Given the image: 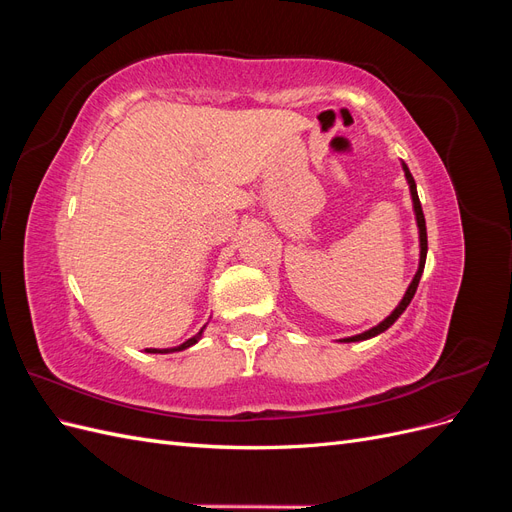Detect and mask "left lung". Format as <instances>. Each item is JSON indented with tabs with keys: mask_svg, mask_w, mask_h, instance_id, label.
Returning <instances> with one entry per match:
<instances>
[{
	"mask_svg": "<svg viewBox=\"0 0 512 512\" xmlns=\"http://www.w3.org/2000/svg\"><path fill=\"white\" fill-rule=\"evenodd\" d=\"M404 173H406V179H408V183H410V194H412L414 213H416V224H418V237H421V260H418V271H416V275H414L412 284L408 286V290H406V294H404V299H401V303L395 307V312H393L389 318L382 320V322L378 324V327L369 329V331H365V333H361V335L348 337V339H344V342H363V339H369V337H374V335H378V333L389 329L391 324H393L401 314H404V309L410 305V301H412V297H414V292H416V288H418V282H421V275H423V269H425V258H427V226H425V215H423L421 200H418V194H416L414 177L410 175V170H408L406 164H404Z\"/></svg>",
	"mask_w": 512,
	"mask_h": 512,
	"instance_id": "obj_1",
	"label": "left lung"
}]
</instances>
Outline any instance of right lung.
<instances>
[{
  "mask_svg": "<svg viewBox=\"0 0 512 512\" xmlns=\"http://www.w3.org/2000/svg\"><path fill=\"white\" fill-rule=\"evenodd\" d=\"M205 329V327H203ZM203 329H200V333H203ZM200 333L198 335H194V337H190L188 342H183L181 346H177V348H164V350H158V348H147V352H162V354H166V352H179V350H185V348H190V346H194L198 339H200Z\"/></svg>",
  "mask_w": 512,
  "mask_h": 512,
  "instance_id": "1",
  "label": "right lung"
}]
</instances>
